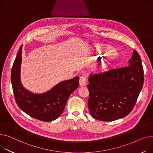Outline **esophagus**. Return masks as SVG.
I'll list each match as a JSON object with an SVG mask.
<instances>
[{
  "instance_id": "1",
  "label": "esophagus",
  "mask_w": 153,
  "mask_h": 153,
  "mask_svg": "<svg viewBox=\"0 0 153 153\" xmlns=\"http://www.w3.org/2000/svg\"><path fill=\"white\" fill-rule=\"evenodd\" d=\"M87 82V78L85 76H81L79 79V84L80 86H85L86 85Z\"/></svg>"
}]
</instances>
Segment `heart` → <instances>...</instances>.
I'll return each mask as SVG.
<instances>
[{
    "label": "heart",
    "mask_w": 153,
    "mask_h": 153,
    "mask_svg": "<svg viewBox=\"0 0 153 153\" xmlns=\"http://www.w3.org/2000/svg\"><path fill=\"white\" fill-rule=\"evenodd\" d=\"M94 58L95 59L104 57H115L117 55L116 50L114 47L108 45H95L94 47ZM110 66L111 65L109 63L105 65V68L106 69Z\"/></svg>",
    "instance_id": "heart-1"
}]
</instances>
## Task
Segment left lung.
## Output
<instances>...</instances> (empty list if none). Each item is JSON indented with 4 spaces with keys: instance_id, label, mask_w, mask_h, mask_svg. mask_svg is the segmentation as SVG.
I'll use <instances>...</instances> for the list:
<instances>
[{
    "instance_id": "1",
    "label": "left lung",
    "mask_w": 153,
    "mask_h": 153,
    "mask_svg": "<svg viewBox=\"0 0 153 153\" xmlns=\"http://www.w3.org/2000/svg\"><path fill=\"white\" fill-rule=\"evenodd\" d=\"M88 82V106L94 119L113 121L127 116L134 108L143 85L140 56L134 50L128 66L91 76Z\"/></svg>"
}]
</instances>
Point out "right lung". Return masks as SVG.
<instances>
[{
    "mask_svg": "<svg viewBox=\"0 0 153 153\" xmlns=\"http://www.w3.org/2000/svg\"><path fill=\"white\" fill-rule=\"evenodd\" d=\"M22 49L23 45L19 49L11 73L16 102L30 117L45 122L55 120L63 113L69 97L78 87L79 77L62 81L44 93H33L25 88L22 82Z\"/></svg>",
    "mask_w": 153,
    "mask_h": 153,
    "instance_id": "obj_1",
    "label": "right lung"
}]
</instances>
